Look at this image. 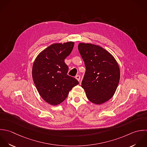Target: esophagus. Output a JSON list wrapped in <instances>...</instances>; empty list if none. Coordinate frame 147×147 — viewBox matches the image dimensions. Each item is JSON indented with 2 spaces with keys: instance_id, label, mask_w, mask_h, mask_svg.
Instances as JSON below:
<instances>
[{
  "instance_id": "esophagus-1",
  "label": "esophagus",
  "mask_w": 147,
  "mask_h": 147,
  "mask_svg": "<svg viewBox=\"0 0 147 147\" xmlns=\"http://www.w3.org/2000/svg\"><path fill=\"white\" fill-rule=\"evenodd\" d=\"M78 81H80V76H79V75H77V76H76V77H75Z\"/></svg>"
}]
</instances>
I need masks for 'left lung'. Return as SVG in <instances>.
Returning a JSON list of instances; mask_svg holds the SVG:
<instances>
[{
	"label": "left lung",
	"mask_w": 147,
	"mask_h": 147,
	"mask_svg": "<svg viewBox=\"0 0 147 147\" xmlns=\"http://www.w3.org/2000/svg\"><path fill=\"white\" fill-rule=\"evenodd\" d=\"M86 71L81 83L88 100L103 104L114 95L118 86L120 71L115 58L102 47L90 43L78 45Z\"/></svg>",
	"instance_id": "obj_1"
}]
</instances>
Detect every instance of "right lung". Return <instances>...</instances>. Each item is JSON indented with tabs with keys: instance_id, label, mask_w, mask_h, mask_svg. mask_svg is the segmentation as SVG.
Here are the masks:
<instances>
[{
	"instance_id": "obj_1",
	"label": "right lung",
	"mask_w": 147,
	"mask_h": 147,
	"mask_svg": "<svg viewBox=\"0 0 147 147\" xmlns=\"http://www.w3.org/2000/svg\"><path fill=\"white\" fill-rule=\"evenodd\" d=\"M74 45L73 42L53 44L43 50L34 62V82L41 97L50 105L62 102L69 91L79 84L75 78L67 74L69 67L64 62Z\"/></svg>"
}]
</instances>
